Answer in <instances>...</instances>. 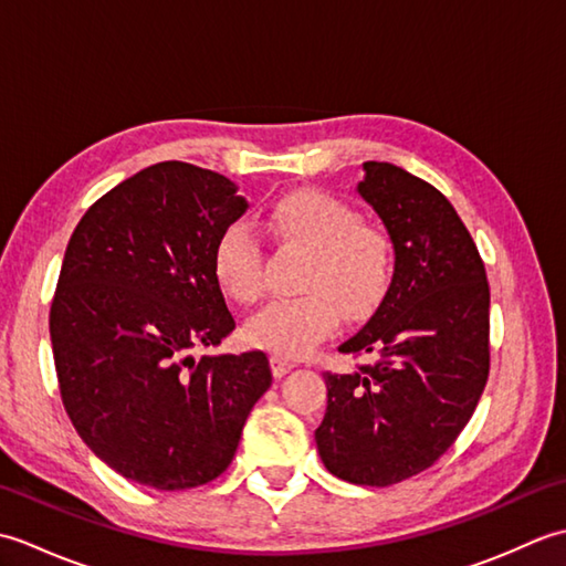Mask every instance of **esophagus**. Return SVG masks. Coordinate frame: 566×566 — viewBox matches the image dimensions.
Masks as SVG:
<instances>
[{
    "label": "esophagus",
    "instance_id": "34e87169",
    "mask_svg": "<svg viewBox=\"0 0 566 566\" xmlns=\"http://www.w3.org/2000/svg\"><path fill=\"white\" fill-rule=\"evenodd\" d=\"M270 365H272V375H274V377H284L286 371L294 369V363H290V359L280 357V355H272V357H270Z\"/></svg>",
    "mask_w": 566,
    "mask_h": 566
}]
</instances>
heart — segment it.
Returning a JSON list of instances; mask_svg holds the SVG:
<instances>
[{
    "label": "heart",
    "mask_w": 566,
    "mask_h": 566,
    "mask_svg": "<svg viewBox=\"0 0 566 566\" xmlns=\"http://www.w3.org/2000/svg\"><path fill=\"white\" fill-rule=\"evenodd\" d=\"M270 226L284 243L311 252L298 298H276L248 321L250 345L302 357L347 318H363L387 296L394 276L391 238L365 226L363 213L321 191H294L274 203ZM213 274L240 304L264 292V250L255 228L228 223L213 245Z\"/></svg>",
    "instance_id": "1"
}]
</instances>
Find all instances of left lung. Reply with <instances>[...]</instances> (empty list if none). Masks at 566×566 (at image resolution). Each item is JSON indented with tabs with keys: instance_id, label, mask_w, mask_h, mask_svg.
Instances as JSON below:
<instances>
[{
	"instance_id": "1",
	"label": "left lung",
	"mask_w": 566,
	"mask_h": 566,
	"mask_svg": "<svg viewBox=\"0 0 566 566\" xmlns=\"http://www.w3.org/2000/svg\"><path fill=\"white\" fill-rule=\"evenodd\" d=\"M357 185L394 245L391 286L338 350L377 355L353 375L326 371L316 444L331 474L391 486L423 472L469 423L489 379V282L444 195L391 163Z\"/></svg>"
}]
</instances>
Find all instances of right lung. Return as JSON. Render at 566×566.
<instances>
[{
  "instance_id": "1",
  "label": "right lung",
  "mask_w": 566,
  "mask_h": 566,
  "mask_svg": "<svg viewBox=\"0 0 566 566\" xmlns=\"http://www.w3.org/2000/svg\"><path fill=\"white\" fill-rule=\"evenodd\" d=\"M231 179L167 160L82 216L51 304L65 411L87 448L130 482L182 491L221 476L270 389V359L191 357L235 328L213 245L245 213Z\"/></svg>"
}]
</instances>
